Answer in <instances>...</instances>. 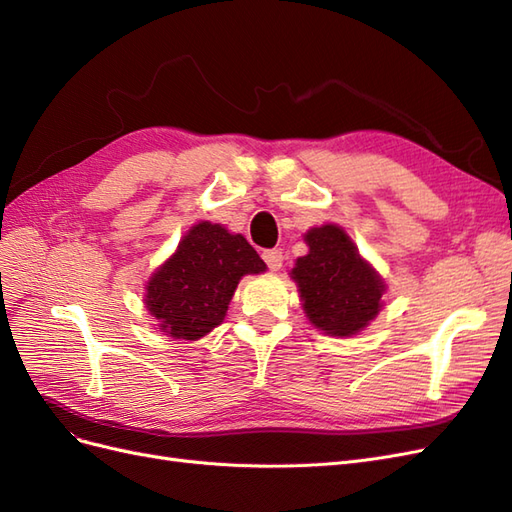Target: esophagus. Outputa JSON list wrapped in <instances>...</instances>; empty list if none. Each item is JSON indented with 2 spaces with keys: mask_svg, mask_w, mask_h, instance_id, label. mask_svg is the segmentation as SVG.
Returning a JSON list of instances; mask_svg holds the SVG:
<instances>
[{
  "mask_svg": "<svg viewBox=\"0 0 512 512\" xmlns=\"http://www.w3.org/2000/svg\"><path fill=\"white\" fill-rule=\"evenodd\" d=\"M262 260L267 262V267L271 271H277V269H282V265H284V254L280 250H265V252H262Z\"/></svg>",
  "mask_w": 512,
  "mask_h": 512,
  "instance_id": "obj_1",
  "label": "esophagus"
}]
</instances>
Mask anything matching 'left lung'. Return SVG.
<instances>
[{"instance_id": "8db88e82", "label": "left lung", "mask_w": 512, "mask_h": 512, "mask_svg": "<svg viewBox=\"0 0 512 512\" xmlns=\"http://www.w3.org/2000/svg\"><path fill=\"white\" fill-rule=\"evenodd\" d=\"M305 241L309 254L297 260L292 280L309 322L329 335L359 333L380 312L382 280L339 226L312 228Z\"/></svg>"}]
</instances>
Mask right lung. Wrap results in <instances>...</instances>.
<instances>
[{
    "label": "right lung",
    "instance_id": "add662e5",
    "mask_svg": "<svg viewBox=\"0 0 512 512\" xmlns=\"http://www.w3.org/2000/svg\"><path fill=\"white\" fill-rule=\"evenodd\" d=\"M267 265L241 235L220 224L192 226L147 286V309L175 339H198L224 320L239 280Z\"/></svg>",
    "mask_w": 512,
    "mask_h": 512
}]
</instances>
